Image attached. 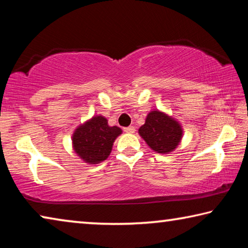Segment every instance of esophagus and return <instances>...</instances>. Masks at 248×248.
<instances>
[{"mask_svg":"<svg viewBox=\"0 0 248 248\" xmlns=\"http://www.w3.org/2000/svg\"><path fill=\"white\" fill-rule=\"evenodd\" d=\"M124 131L127 132V133H134V131H136V128H134L133 125H130V127L124 128Z\"/></svg>","mask_w":248,"mask_h":248,"instance_id":"34e87169","label":"esophagus"}]
</instances>
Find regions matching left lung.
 I'll use <instances>...</instances> for the list:
<instances>
[{
	"label": "left lung",
	"instance_id": "1",
	"mask_svg": "<svg viewBox=\"0 0 248 248\" xmlns=\"http://www.w3.org/2000/svg\"><path fill=\"white\" fill-rule=\"evenodd\" d=\"M139 134L151 149L166 154L176 149L183 137V129L174 118L159 110H153L146 116Z\"/></svg>",
	"mask_w": 248,
	"mask_h": 248
}]
</instances>
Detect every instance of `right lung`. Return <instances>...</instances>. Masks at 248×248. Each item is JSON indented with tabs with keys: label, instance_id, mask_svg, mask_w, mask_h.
<instances>
[{
	"label": "right lung",
	"instance_id": "obj_1",
	"mask_svg": "<svg viewBox=\"0 0 248 248\" xmlns=\"http://www.w3.org/2000/svg\"><path fill=\"white\" fill-rule=\"evenodd\" d=\"M121 132L119 127H110L105 117L94 116L74 131L73 149L85 163L98 164L109 156L112 144Z\"/></svg>",
	"mask_w": 248,
	"mask_h": 248
}]
</instances>
